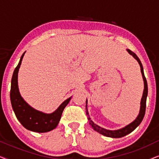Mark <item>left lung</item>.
I'll use <instances>...</instances> for the list:
<instances>
[{
    "instance_id": "1",
    "label": "left lung",
    "mask_w": 159,
    "mask_h": 159,
    "mask_svg": "<svg viewBox=\"0 0 159 159\" xmlns=\"http://www.w3.org/2000/svg\"><path fill=\"white\" fill-rule=\"evenodd\" d=\"M128 53H129L130 55H132L133 57L135 58V59L138 61L139 64L140 66V70H141V73H142L143 75V81H144V90H143V97L142 99H141V102H140V114H139L138 116L137 117L135 120L134 121H132L131 124L128 125L127 126H126L125 127L122 128V129H118V130H108L104 129V128H102L99 126H98L97 125H95L94 122H93V121L90 119V117L89 116V113L88 111V108H87V105L85 106V108H86V114L88 116V119L89 120V122H90V125L92 126V127L93 128V129L95 130V131L98 132V133L103 134L104 136L106 137H109V138H122V137L127 135V134H129L130 132H132L134 129H136V127L140 125L141 123V121H143V117L145 116V108H146V99H147V95H148V84H147V80L146 78H145V75H144V71H143V65L142 63H141L140 60L139 59V58L137 56V55L134 52H132L130 50L127 49ZM86 104H87V101H86Z\"/></svg>"
}]
</instances>
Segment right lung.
<instances>
[{"label":"right lung","instance_id":"obj_1","mask_svg":"<svg viewBox=\"0 0 159 159\" xmlns=\"http://www.w3.org/2000/svg\"><path fill=\"white\" fill-rule=\"evenodd\" d=\"M25 53V52L21 56L19 64L15 69L12 76L10 97L13 110L19 122L27 129L37 132L51 131L57 127L63 111L70 101L71 98L63 102L56 111L49 114L38 111L28 105L19 93L17 80L18 71Z\"/></svg>","mask_w":159,"mask_h":159}]
</instances>
